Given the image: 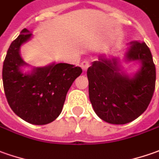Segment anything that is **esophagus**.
Wrapping results in <instances>:
<instances>
[{"label":"esophagus","mask_w":159,"mask_h":159,"mask_svg":"<svg viewBox=\"0 0 159 159\" xmlns=\"http://www.w3.org/2000/svg\"><path fill=\"white\" fill-rule=\"evenodd\" d=\"M89 67V61H84L82 63H81V68L83 69V70L84 71L87 70Z\"/></svg>","instance_id":"1"}]
</instances>
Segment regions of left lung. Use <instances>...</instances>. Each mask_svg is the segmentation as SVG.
<instances>
[{
  "label": "left lung",
  "mask_w": 159,
  "mask_h": 159,
  "mask_svg": "<svg viewBox=\"0 0 159 159\" xmlns=\"http://www.w3.org/2000/svg\"><path fill=\"white\" fill-rule=\"evenodd\" d=\"M124 56L125 62L139 61L132 74L123 69L119 57L102 55L87 70L89 97L94 111L102 120L125 125L147 109L155 89L156 68L145 43L130 42Z\"/></svg>",
  "instance_id": "8db88e82"
}]
</instances>
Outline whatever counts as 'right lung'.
<instances>
[{
	"label": "right lung",
	"instance_id": "obj_1",
	"mask_svg": "<svg viewBox=\"0 0 159 159\" xmlns=\"http://www.w3.org/2000/svg\"><path fill=\"white\" fill-rule=\"evenodd\" d=\"M32 35L24 29L10 44L3 62V88L17 116L32 125H43L61 114L67 92L83 70L68 63L52 62L24 73L22 69L30 65L20 57V48Z\"/></svg>",
	"mask_w": 159,
	"mask_h": 159
}]
</instances>
